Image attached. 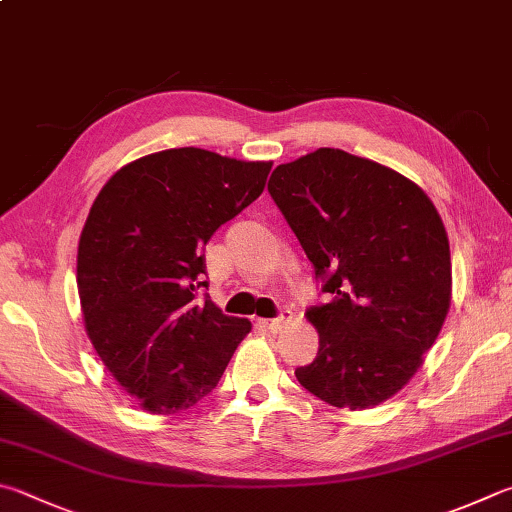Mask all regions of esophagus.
Segmentation results:
<instances>
[{"label": "esophagus", "mask_w": 512, "mask_h": 512, "mask_svg": "<svg viewBox=\"0 0 512 512\" xmlns=\"http://www.w3.org/2000/svg\"><path fill=\"white\" fill-rule=\"evenodd\" d=\"M293 320V313L291 311H284L280 318H273V320H259V327H264L268 331H282L288 322Z\"/></svg>", "instance_id": "obj_1"}]
</instances>
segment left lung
Masks as SVG:
<instances>
[{"label": "left lung", "mask_w": 512, "mask_h": 512, "mask_svg": "<svg viewBox=\"0 0 512 512\" xmlns=\"http://www.w3.org/2000/svg\"><path fill=\"white\" fill-rule=\"evenodd\" d=\"M268 192L331 293L306 311L320 349L297 380L333 407L385 403L421 369L450 311L441 215L407 176L333 147L277 165Z\"/></svg>", "instance_id": "obj_1"}]
</instances>
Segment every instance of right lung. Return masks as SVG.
Wrapping results in <instances>:
<instances>
[{
	"label": "right lung",
	"mask_w": 512,
	"mask_h": 512,
	"mask_svg": "<svg viewBox=\"0 0 512 512\" xmlns=\"http://www.w3.org/2000/svg\"><path fill=\"white\" fill-rule=\"evenodd\" d=\"M271 167L176 147L123 165L98 192L78 244L82 322L143 412L197 405L250 333L246 318L199 304L197 291L203 246L264 192Z\"/></svg>",
	"instance_id": "right-lung-1"
}]
</instances>
